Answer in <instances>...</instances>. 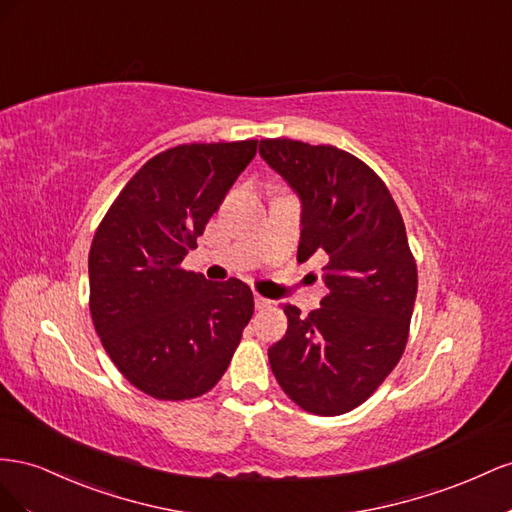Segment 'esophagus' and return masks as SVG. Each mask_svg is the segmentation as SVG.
Masks as SVG:
<instances>
[{"instance_id": "esophagus-1", "label": "esophagus", "mask_w": 512, "mask_h": 512, "mask_svg": "<svg viewBox=\"0 0 512 512\" xmlns=\"http://www.w3.org/2000/svg\"><path fill=\"white\" fill-rule=\"evenodd\" d=\"M270 306H272V300H268L264 296H255V309L257 311H266V309H270Z\"/></svg>"}]
</instances>
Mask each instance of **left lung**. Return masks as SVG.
Wrapping results in <instances>:
<instances>
[{"label": "left lung", "mask_w": 512, "mask_h": 512, "mask_svg": "<svg viewBox=\"0 0 512 512\" xmlns=\"http://www.w3.org/2000/svg\"><path fill=\"white\" fill-rule=\"evenodd\" d=\"M259 154L300 197L298 261L324 255L328 287L309 317L283 306L272 373L306 412H352L397 367L410 332L418 272L401 212L375 171L334 145L261 139Z\"/></svg>", "instance_id": "8db88e82"}]
</instances>
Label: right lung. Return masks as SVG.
Instances as JSON below:
<instances>
[{"instance_id":"1","label":"right lung","mask_w":512,"mask_h":512,"mask_svg":"<svg viewBox=\"0 0 512 512\" xmlns=\"http://www.w3.org/2000/svg\"><path fill=\"white\" fill-rule=\"evenodd\" d=\"M255 152V139L160 152L96 229L87 259L94 328L120 373L154 399L212 390L253 317L246 283H212L180 264Z\"/></svg>"}]
</instances>
